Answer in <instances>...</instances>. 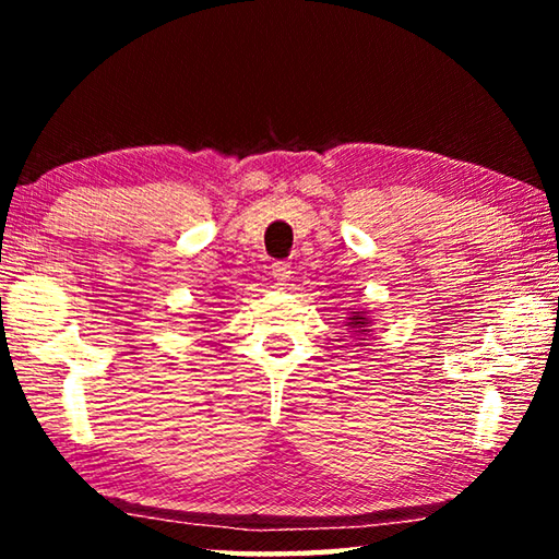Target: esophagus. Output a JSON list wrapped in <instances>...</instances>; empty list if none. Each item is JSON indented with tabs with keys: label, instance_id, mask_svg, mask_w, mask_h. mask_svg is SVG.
<instances>
[{
	"label": "esophagus",
	"instance_id": "34e87169",
	"mask_svg": "<svg viewBox=\"0 0 559 559\" xmlns=\"http://www.w3.org/2000/svg\"><path fill=\"white\" fill-rule=\"evenodd\" d=\"M290 263H286V261H276L271 266V276H273V281L278 283V286H286V283L290 281Z\"/></svg>",
	"mask_w": 559,
	"mask_h": 559
}]
</instances>
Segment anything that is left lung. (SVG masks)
Returning <instances> with one entry per match:
<instances>
[{"label":"left lung","instance_id":"obj_1","mask_svg":"<svg viewBox=\"0 0 559 559\" xmlns=\"http://www.w3.org/2000/svg\"><path fill=\"white\" fill-rule=\"evenodd\" d=\"M347 328H349V333L370 335L372 323H370V318H367L365 313H353V316L347 318Z\"/></svg>","mask_w":559,"mask_h":559}]
</instances>
